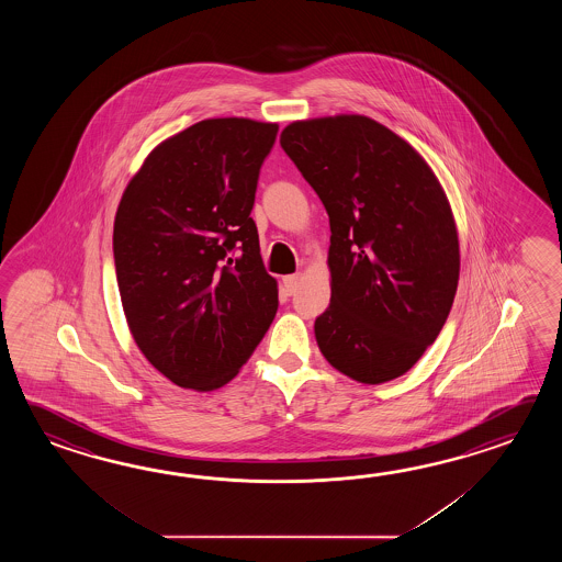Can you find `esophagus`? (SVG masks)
<instances>
[{
	"instance_id": "1",
	"label": "esophagus",
	"mask_w": 562,
	"mask_h": 562,
	"mask_svg": "<svg viewBox=\"0 0 562 562\" xmlns=\"http://www.w3.org/2000/svg\"><path fill=\"white\" fill-rule=\"evenodd\" d=\"M299 283H301V276H299V273H295V276L283 277V286H285V291L289 295L297 291Z\"/></svg>"
}]
</instances>
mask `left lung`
<instances>
[{
	"instance_id": "obj_1",
	"label": "left lung",
	"mask_w": 562,
	"mask_h": 562,
	"mask_svg": "<svg viewBox=\"0 0 562 562\" xmlns=\"http://www.w3.org/2000/svg\"><path fill=\"white\" fill-rule=\"evenodd\" d=\"M279 140L329 215L319 351L356 382H392L454 303L460 243L442 184L412 144L361 114L295 120Z\"/></svg>"
}]
</instances>
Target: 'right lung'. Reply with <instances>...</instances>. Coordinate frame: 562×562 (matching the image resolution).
Returning <instances> with one entry per match:
<instances>
[{
    "mask_svg": "<svg viewBox=\"0 0 562 562\" xmlns=\"http://www.w3.org/2000/svg\"><path fill=\"white\" fill-rule=\"evenodd\" d=\"M279 124L206 119L156 144L114 216L120 301L144 358L213 392L249 361L276 317L251 218Z\"/></svg>",
    "mask_w": 562,
    "mask_h": 562,
    "instance_id": "add662e5",
    "label": "right lung"
}]
</instances>
